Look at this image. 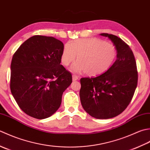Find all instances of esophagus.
Returning <instances> with one entry per match:
<instances>
[{
	"mask_svg": "<svg viewBox=\"0 0 150 150\" xmlns=\"http://www.w3.org/2000/svg\"><path fill=\"white\" fill-rule=\"evenodd\" d=\"M78 79V77L77 76H75V75H72V80L73 81H76Z\"/></svg>",
	"mask_w": 150,
	"mask_h": 150,
	"instance_id": "obj_1",
	"label": "esophagus"
}]
</instances>
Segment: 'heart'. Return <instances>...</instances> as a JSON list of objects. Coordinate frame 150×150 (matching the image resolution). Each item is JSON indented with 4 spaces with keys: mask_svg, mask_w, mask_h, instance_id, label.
I'll list each match as a JSON object with an SVG mask.
<instances>
[{
    "mask_svg": "<svg viewBox=\"0 0 150 150\" xmlns=\"http://www.w3.org/2000/svg\"><path fill=\"white\" fill-rule=\"evenodd\" d=\"M78 56V62L71 67L74 73L85 72L90 76L100 75L111 67L117 57L115 46L98 38H83L71 41L65 45L61 61L68 66Z\"/></svg>",
    "mask_w": 150,
    "mask_h": 150,
    "instance_id": "1",
    "label": "heart"
}]
</instances>
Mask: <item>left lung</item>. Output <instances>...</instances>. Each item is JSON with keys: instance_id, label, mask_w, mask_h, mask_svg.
<instances>
[{"instance_id": "left-lung-1", "label": "left lung", "mask_w": 150, "mask_h": 150, "mask_svg": "<svg viewBox=\"0 0 150 150\" xmlns=\"http://www.w3.org/2000/svg\"><path fill=\"white\" fill-rule=\"evenodd\" d=\"M117 50V60L97 77L81 78L79 97L82 107L91 117L108 119L122 113L132 100L138 72L132 50L118 37L102 33Z\"/></svg>"}]
</instances>
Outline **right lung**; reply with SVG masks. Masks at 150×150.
I'll list each match as a JSON object with an SVG mask.
<instances>
[{
    "label": "right lung",
    "instance_id": "1",
    "mask_svg": "<svg viewBox=\"0 0 150 150\" xmlns=\"http://www.w3.org/2000/svg\"><path fill=\"white\" fill-rule=\"evenodd\" d=\"M64 45L53 37L34 35L21 45L11 63L10 89L19 108L37 119L50 117L59 108L72 81L61 65Z\"/></svg>",
    "mask_w": 150,
    "mask_h": 150
}]
</instances>
